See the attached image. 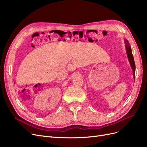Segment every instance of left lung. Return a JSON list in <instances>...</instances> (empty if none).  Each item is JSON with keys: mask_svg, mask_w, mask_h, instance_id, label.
<instances>
[{"mask_svg": "<svg viewBox=\"0 0 147 147\" xmlns=\"http://www.w3.org/2000/svg\"><path fill=\"white\" fill-rule=\"evenodd\" d=\"M125 43H126V52H127V55L128 57L129 61L130 64L131 65V67L133 71V75H134V78H135V70H136V65H135V62L134 59V57H133L131 48L129 45V44L128 43V41L127 40H125Z\"/></svg>", "mask_w": 147, "mask_h": 147, "instance_id": "obj_1", "label": "left lung"}]
</instances>
